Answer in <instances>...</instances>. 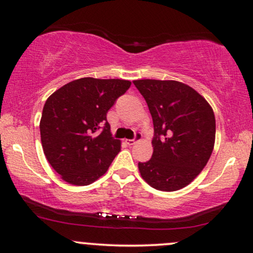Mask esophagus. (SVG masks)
Instances as JSON below:
<instances>
[{"label": "esophagus", "mask_w": 253, "mask_h": 253, "mask_svg": "<svg viewBox=\"0 0 253 253\" xmlns=\"http://www.w3.org/2000/svg\"><path fill=\"white\" fill-rule=\"evenodd\" d=\"M140 138H141V134H140L139 132H137V133H136V136H134L133 139H126V144H127V145H134V144L137 143L138 140H140Z\"/></svg>", "instance_id": "1"}]
</instances>
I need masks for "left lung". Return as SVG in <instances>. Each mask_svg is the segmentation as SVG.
<instances>
[{"mask_svg":"<svg viewBox=\"0 0 253 253\" xmlns=\"http://www.w3.org/2000/svg\"><path fill=\"white\" fill-rule=\"evenodd\" d=\"M133 84L144 96L154 126L151 160L138 164L141 177L160 191H177L202 172L212 154V107L181 82L139 79Z\"/></svg>","mask_w":253,"mask_h":253,"instance_id":"1","label":"left lung"}]
</instances>
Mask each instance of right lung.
Returning a JSON list of instances; mask_svg holds the SVG:
<instances>
[{
  "label": "right lung",
  "instance_id": "1",
  "mask_svg": "<svg viewBox=\"0 0 253 253\" xmlns=\"http://www.w3.org/2000/svg\"><path fill=\"white\" fill-rule=\"evenodd\" d=\"M124 79L85 77L72 81L47 99L40 120L43 153L63 181L88 185L108 170L121 151L107 113L130 87Z\"/></svg>",
  "mask_w": 253,
  "mask_h": 253
}]
</instances>
